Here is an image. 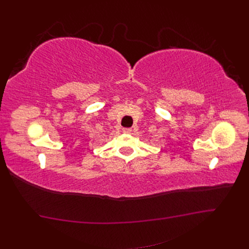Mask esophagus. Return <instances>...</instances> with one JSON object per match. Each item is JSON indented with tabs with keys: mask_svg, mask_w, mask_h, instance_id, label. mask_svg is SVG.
<instances>
[{
	"mask_svg": "<svg viewBox=\"0 0 249 249\" xmlns=\"http://www.w3.org/2000/svg\"><path fill=\"white\" fill-rule=\"evenodd\" d=\"M124 134H131L132 133V129H124L123 130Z\"/></svg>",
	"mask_w": 249,
	"mask_h": 249,
	"instance_id": "esophagus-1",
	"label": "esophagus"
}]
</instances>
